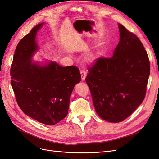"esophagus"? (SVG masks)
I'll return each mask as SVG.
<instances>
[{
  "instance_id": "1",
  "label": "esophagus",
  "mask_w": 159,
  "mask_h": 159,
  "mask_svg": "<svg viewBox=\"0 0 159 159\" xmlns=\"http://www.w3.org/2000/svg\"><path fill=\"white\" fill-rule=\"evenodd\" d=\"M80 73H81V80L82 81L85 80V76H86V71L84 69H81L80 70Z\"/></svg>"
}]
</instances>
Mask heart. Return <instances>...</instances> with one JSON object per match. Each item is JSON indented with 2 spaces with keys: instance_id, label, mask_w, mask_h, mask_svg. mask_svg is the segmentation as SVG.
Returning <instances> with one entry per match:
<instances>
[{
  "instance_id": "heart-1",
  "label": "heart",
  "mask_w": 159,
  "mask_h": 159,
  "mask_svg": "<svg viewBox=\"0 0 159 159\" xmlns=\"http://www.w3.org/2000/svg\"><path fill=\"white\" fill-rule=\"evenodd\" d=\"M91 56H89L87 57V60H91Z\"/></svg>"
}]
</instances>
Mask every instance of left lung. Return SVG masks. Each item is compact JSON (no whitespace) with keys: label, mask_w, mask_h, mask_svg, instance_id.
Instances as JSON below:
<instances>
[{"label":"left lung","mask_w":159,"mask_h":159,"mask_svg":"<svg viewBox=\"0 0 159 159\" xmlns=\"http://www.w3.org/2000/svg\"><path fill=\"white\" fill-rule=\"evenodd\" d=\"M120 40L111 57L88 67L86 83L96 113L105 121H123L143 102L150 62L141 40L118 24Z\"/></svg>","instance_id":"1"}]
</instances>
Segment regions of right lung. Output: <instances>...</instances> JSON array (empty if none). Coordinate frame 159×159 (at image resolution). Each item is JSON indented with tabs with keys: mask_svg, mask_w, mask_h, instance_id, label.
<instances>
[{
	"mask_svg": "<svg viewBox=\"0 0 159 159\" xmlns=\"http://www.w3.org/2000/svg\"><path fill=\"white\" fill-rule=\"evenodd\" d=\"M42 22L19 42L11 68V84L19 107L28 116L54 125L68 115L70 100L81 74L75 66L62 67L56 62L34 61L38 50L36 38Z\"/></svg>",
	"mask_w": 159,
	"mask_h": 159,
	"instance_id": "1",
	"label": "right lung"
}]
</instances>
